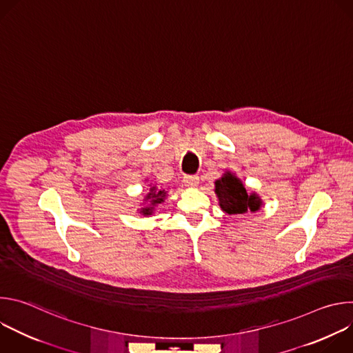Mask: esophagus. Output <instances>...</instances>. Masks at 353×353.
<instances>
[{
  "instance_id": "esophagus-1",
  "label": "esophagus",
  "mask_w": 353,
  "mask_h": 353,
  "mask_svg": "<svg viewBox=\"0 0 353 353\" xmlns=\"http://www.w3.org/2000/svg\"><path fill=\"white\" fill-rule=\"evenodd\" d=\"M183 183L185 187H196L199 183V177L198 176H184Z\"/></svg>"
}]
</instances>
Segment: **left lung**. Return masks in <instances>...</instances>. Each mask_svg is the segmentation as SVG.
I'll list each match as a JSON object with an SVG mask.
<instances>
[{
	"instance_id": "8db88e82",
	"label": "left lung",
	"mask_w": 353,
	"mask_h": 353,
	"mask_svg": "<svg viewBox=\"0 0 353 353\" xmlns=\"http://www.w3.org/2000/svg\"><path fill=\"white\" fill-rule=\"evenodd\" d=\"M215 192L222 211L229 215L256 212L263 205L261 198L256 192L247 194L241 180L230 172L215 181Z\"/></svg>"
}]
</instances>
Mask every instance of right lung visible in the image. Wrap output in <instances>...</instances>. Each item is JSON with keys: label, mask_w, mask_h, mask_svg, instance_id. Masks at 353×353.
<instances>
[{"label": "right lung", "mask_w": 353, "mask_h": 353, "mask_svg": "<svg viewBox=\"0 0 353 353\" xmlns=\"http://www.w3.org/2000/svg\"><path fill=\"white\" fill-rule=\"evenodd\" d=\"M165 196H166V191H165V190H161V188H158L157 185L150 187V188H149V192H148L146 196H145V201H146V203H149V204H148L146 207L141 208V210H139V214H142L143 216L152 215L154 211H155V207H158L159 204L163 203Z\"/></svg>", "instance_id": "add662e5"}]
</instances>
